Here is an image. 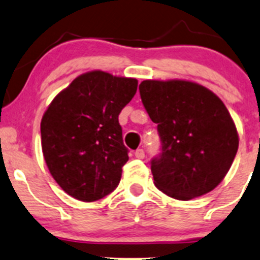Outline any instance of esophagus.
I'll return each instance as SVG.
<instances>
[{
	"mask_svg": "<svg viewBox=\"0 0 260 260\" xmlns=\"http://www.w3.org/2000/svg\"><path fill=\"white\" fill-rule=\"evenodd\" d=\"M135 156L137 157V158H145V151H143L142 148H138V149H136V152H135Z\"/></svg>",
	"mask_w": 260,
	"mask_h": 260,
	"instance_id": "esophagus-1",
	"label": "esophagus"
}]
</instances>
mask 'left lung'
Masks as SVG:
<instances>
[{
    "label": "left lung",
    "instance_id": "1",
    "mask_svg": "<svg viewBox=\"0 0 260 260\" xmlns=\"http://www.w3.org/2000/svg\"><path fill=\"white\" fill-rule=\"evenodd\" d=\"M140 94L161 140V152L151 161L156 187L185 201L214 190L239 146L225 104L205 86L185 80H143Z\"/></svg>",
    "mask_w": 260,
    "mask_h": 260
}]
</instances>
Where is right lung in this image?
<instances>
[{
    "mask_svg": "<svg viewBox=\"0 0 260 260\" xmlns=\"http://www.w3.org/2000/svg\"><path fill=\"white\" fill-rule=\"evenodd\" d=\"M138 81L109 73H85L60 91L41 119L48 169L74 199L96 201L115 190L128 161L118 120Z\"/></svg>",
    "mask_w": 260,
    "mask_h": 260,
    "instance_id": "1",
    "label": "right lung"
}]
</instances>
